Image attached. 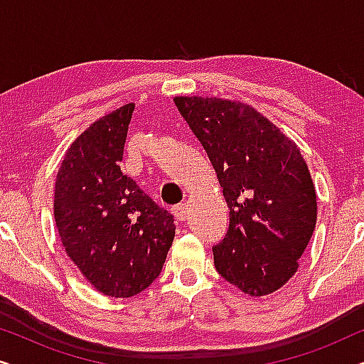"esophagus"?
Instances as JSON below:
<instances>
[{
    "label": "esophagus",
    "mask_w": 364,
    "mask_h": 364,
    "mask_svg": "<svg viewBox=\"0 0 364 364\" xmlns=\"http://www.w3.org/2000/svg\"><path fill=\"white\" fill-rule=\"evenodd\" d=\"M172 213L178 222H183L187 218V205L186 203H178V205L172 208Z\"/></svg>",
    "instance_id": "esophagus-1"
}]
</instances>
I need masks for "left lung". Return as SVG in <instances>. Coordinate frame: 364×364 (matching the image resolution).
<instances>
[{
    "label": "left lung",
    "mask_w": 364,
    "mask_h": 364,
    "mask_svg": "<svg viewBox=\"0 0 364 364\" xmlns=\"http://www.w3.org/2000/svg\"><path fill=\"white\" fill-rule=\"evenodd\" d=\"M228 205L213 263L228 283L265 296L295 275L316 225V192L300 147L262 112L230 99L177 96Z\"/></svg>",
    "instance_id": "left-lung-1"
}]
</instances>
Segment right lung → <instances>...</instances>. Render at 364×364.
Returning <instances> with one entry per match:
<instances>
[{"label":"right lung","instance_id":"1","mask_svg":"<svg viewBox=\"0 0 364 364\" xmlns=\"http://www.w3.org/2000/svg\"><path fill=\"white\" fill-rule=\"evenodd\" d=\"M129 102L74 139L54 186V222L68 257L97 291L137 295L159 277L176 235L173 217L131 177L122 161Z\"/></svg>","mask_w":364,"mask_h":364}]
</instances>
